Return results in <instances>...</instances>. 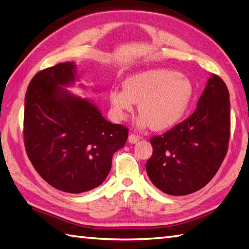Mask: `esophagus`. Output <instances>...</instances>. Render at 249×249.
Listing matches in <instances>:
<instances>
[{
	"label": "esophagus",
	"mask_w": 249,
	"mask_h": 249,
	"mask_svg": "<svg viewBox=\"0 0 249 249\" xmlns=\"http://www.w3.org/2000/svg\"><path fill=\"white\" fill-rule=\"evenodd\" d=\"M140 138L141 137L138 136V135L132 133V134H129V136H128V142H130V144H135V142H137L138 141H140Z\"/></svg>",
	"instance_id": "obj_1"
}]
</instances>
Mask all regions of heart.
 <instances>
[{"label":"heart","instance_id":"obj_1","mask_svg":"<svg viewBox=\"0 0 249 249\" xmlns=\"http://www.w3.org/2000/svg\"><path fill=\"white\" fill-rule=\"evenodd\" d=\"M193 96V86L187 75L168 69H150L130 75L123 90L111 91L109 99L121 117L132 112L138 102L141 124L154 130L174 126L184 115Z\"/></svg>","mask_w":249,"mask_h":249}]
</instances>
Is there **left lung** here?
Wrapping results in <instances>:
<instances>
[{
	"instance_id": "left-lung-1",
	"label": "left lung",
	"mask_w": 249,
	"mask_h": 249,
	"mask_svg": "<svg viewBox=\"0 0 249 249\" xmlns=\"http://www.w3.org/2000/svg\"><path fill=\"white\" fill-rule=\"evenodd\" d=\"M231 103L225 82L209 79L196 111L162 135L150 138L153 155L146 171L159 190L185 196L208 184L229 149Z\"/></svg>"
}]
</instances>
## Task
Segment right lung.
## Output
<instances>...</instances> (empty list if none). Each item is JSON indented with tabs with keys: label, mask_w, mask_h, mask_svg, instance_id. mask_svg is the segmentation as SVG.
<instances>
[{
	"label": "right lung",
	"mask_w": 249,
	"mask_h": 249,
	"mask_svg": "<svg viewBox=\"0 0 249 249\" xmlns=\"http://www.w3.org/2000/svg\"><path fill=\"white\" fill-rule=\"evenodd\" d=\"M74 71L72 62H64L34 75L25 95L23 136L28 158L46 182L82 193L107 178L128 128L112 124L90 101L62 89L73 81Z\"/></svg>",
	"instance_id": "add662e5"
}]
</instances>
